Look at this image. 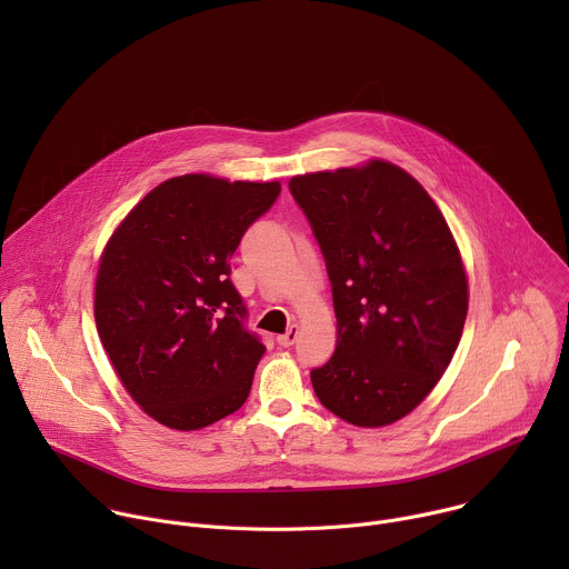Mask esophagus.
Wrapping results in <instances>:
<instances>
[{
	"label": "esophagus",
	"mask_w": 569,
	"mask_h": 569,
	"mask_svg": "<svg viewBox=\"0 0 569 569\" xmlns=\"http://www.w3.org/2000/svg\"><path fill=\"white\" fill-rule=\"evenodd\" d=\"M297 338H299V327H297V323H290L288 331L283 336H279L277 342H279V347L288 349V347H292L297 342Z\"/></svg>",
	"instance_id": "34e87169"
}]
</instances>
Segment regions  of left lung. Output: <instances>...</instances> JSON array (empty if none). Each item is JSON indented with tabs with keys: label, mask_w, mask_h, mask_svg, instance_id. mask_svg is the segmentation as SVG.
<instances>
[{
	"label": "left lung",
	"mask_w": 569,
	"mask_h": 569,
	"mask_svg": "<svg viewBox=\"0 0 569 569\" xmlns=\"http://www.w3.org/2000/svg\"><path fill=\"white\" fill-rule=\"evenodd\" d=\"M327 261L338 317L333 358L310 371L323 408L382 428L435 389L461 340L468 279L452 231L400 167L297 176L288 184Z\"/></svg>",
	"instance_id": "1"
}]
</instances>
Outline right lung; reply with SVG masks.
I'll return each mask as SVG.
<instances>
[{
	"mask_svg": "<svg viewBox=\"0 0 569 569\" xmlns=\"http://www.w3.org/2000/svg\"><path fill=\"white\" fill-rule=\"evenodd\" d=\"M279 193V182L171 178L108 240L97 331L121 385L157 423L200 430L248 400L266 347L246 329L229 259Z\"/></svg>",
	"mask_w": 569,
	"mask_h": 569,
	"instance_id": "1",
	"label": "right lung"
}]
</instances>
